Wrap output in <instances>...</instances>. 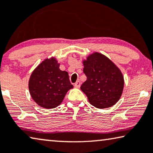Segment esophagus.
Instances as JSON below:
<instances>
[{
    "mask_svg": "<svg viewBox=\"0 0 153 153\" xmlns=\"http://www.w3.org/2000/svg\"><path fill=\"white\" fill-rule=\"evenodd\" d=\"M74 86L76 88H80V86H81V82L79 81H77L76 83H74Z\"/></svg>",
    "mask_w": 153,
    "mask_h": 153,
    "instance_id": "1",
    "label": "esophagus"
}]
</instances>
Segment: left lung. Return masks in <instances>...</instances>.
Instances as JSON below:
<instances>
[{
    "mask_svg": "<svg viewBox=\"0 0 153 153\" xmlns=\"http://www.w3.org/2000/svg\"><path fill=\"white\" fill-rule=\"evenodd\" d=\"M83 63L87 80L81 85V90L90 103L100 109L112 107L123 92L124 79L121 70L108 57L99 52L89 55Z\"/></svg>",
    "mask_w": 153,
    "mask_h": 153,
    "instance_id": "left-lung-1",
    "label": "left lung"
}]
</instances>
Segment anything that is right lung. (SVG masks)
I'll use <instances>...</instances> for the list:
<instances>
[{
    "mask_svg": "<svg viewBox=\"0 0 153 153\" xmlns=\"http://www.w3.org/2000/svg\"><path fill=\"white\" fill-rule=\"evenodd\" d=\"M60 64L52 57L46 59L37 66L29 80L31 97L39 106L54 108L60 105L73 85L66 71L59 69Z\"/></svg>",
    "mask_w": 153,
    "mask_h": 153,
    "instance_id": "right-lung-1",
    "label": "right lung"
}]
</instances>
